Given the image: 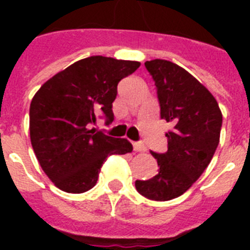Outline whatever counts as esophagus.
<instances>
[{
    "label": "esophagus",
    "mask_w": 250,
    "mask_h": 250,
    "mask_svg": "<svg viewBox=\"0 0 250 250\" xmlns=\"http://www.w3.org/2000/svg\"><path fill=\"white\" fill-rule=\"evenodd\" d=\"M145 149L146 148H145L144 143H141V141L133 143V150H135V152H144Z\"/></svg>",
    "instance_id": "esophagus-1"
}]
</instances>
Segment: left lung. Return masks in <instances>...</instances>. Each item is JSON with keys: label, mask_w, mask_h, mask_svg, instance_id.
Instances as JSON below:
<instances>
[{"label": "left lung", "mask_w": 250, "mask_h": 250, "mask_svg": "<svg viewBox=\"0 0 250 250\" xmlns=\"http://www.w3.org/2000/svg\"><path fill=\"white\" fill-rule=\"evenodd\" d=\"M157 88L161 119L172 125L167 152H150L158 174L136 180L137 192L154 201L182 196L209 166L219 144L222 113L217 100L196 78L170 61L145 62Z\"/></svg>", "instance_id": "left-lung-1"}]
</instances>
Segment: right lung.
Wrapping results in <instances>:
<instances>
[{"label":"right lung","mask_w":250,"mask_h":250,"mask_svg":"<svg viewBox=\"0 0 250 250\" xmlns=\"http://www.w3.org/2000/svg\"><path fill=\"white\" fill-rule=\"evenodd\" d=\"M140 66L136 61L93 56L58 72L29 106V135L41 168L60 189L83 193L96 186L106 158L132 152L125 139L89 127L101 114L113 122L118 83Z\"/></svg>","instance_id":"obj_1"}]
</instances>
